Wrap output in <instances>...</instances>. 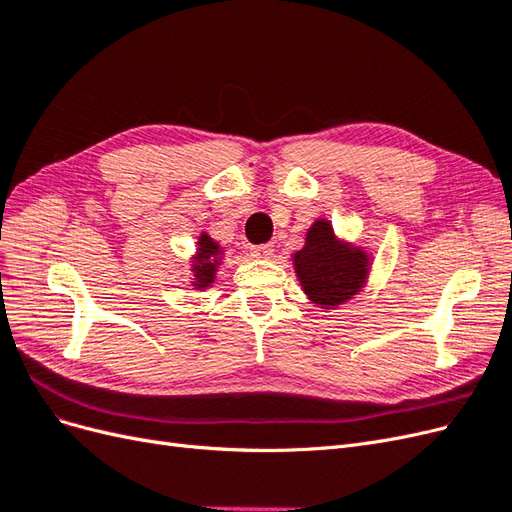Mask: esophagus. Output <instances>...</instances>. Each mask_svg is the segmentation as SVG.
<instances>
[{
	"label": "esophagus",
	"mask_w": 512,
	"mask_h": 512,
	"mask_svg": "<svg viewBox=\"0 0 512 512\" xmlns=\"http://www.w3.org/2000/svg\"><path fill=\"white\" fill-rule=\"evenodd\" d=\"M252 256L258 258V260L271 258V256H273V243H262V245L252 247Z\"/></svg>",
	"instance_id": "34e87169"
}]
</instances>
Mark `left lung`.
<instances>
[{
	"label": "left lung",
	"instance_id": "left-lung-1",
	"mask_svg": "<svg viewBox=\"0 0 512 512\" xmlns=\"http://www.w3.org/2000/svg\"><path fill=\"white\" fill-rule=\"evenodd\" d=\"M307 299L331 309L359 294L369 275V254L339 241L329 220H316L307 230L305 245L292 254Z\"/></svg>",
	"mask_w": 512,
	"mask_h": 512
}]
</instances>
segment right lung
Wrapping results in <instances>:
<instances>
[{"label": "right lung", "instance_id": "add662e5", "mask_svg": "<svg viewBox=\"0 0 512 512\" xmlns=\"http://www.w3.org/2000/svg\"><path fill=\"white\" fill-rule=\"evenodd\" d=\"M222 260V247L218 241H213L207 232L198 237V252L192 258V273L194 282L192 286L203 290L215 282V273H218Z\"/></svg>", "mask_w": 512, "mask_h": 512}]
</instances>
